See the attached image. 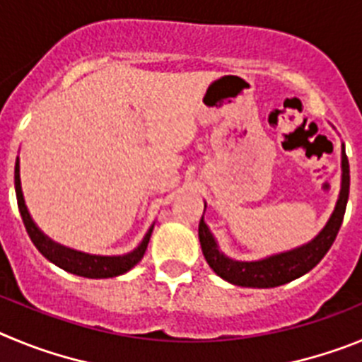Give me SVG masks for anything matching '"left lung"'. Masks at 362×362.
<instances>
[{"instance_id":"left-lung-1","label":"left lung","mask_w":362,"mask_h":362,"mask_svg":"<svg viewBox=\"0 0 362 362\" xmlns=\"http://www.w3.org/2000/svg\"><path fill=\"white\" fill-rule=\"evenodd\" d=\"M341 168H343V177H341V192L335 204L334 214L330 216L325 228L315 235L310 243L303 246H297L293 250L281 252V254L270 255L261 261H233L226 257L219 250L212 232L209 230L204 219L199 221V243L206 263L210 264L217 276L238 286H248V288H274L284 283L305 276L306 272L312 270L315 264L330 250L337 238L339 228L343 225V217L346 212L348 194H350V165H348L346 152H341ZM206 209V204H204Z\"/></svg>"}]
</instances>
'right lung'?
I'll return each instance as SVG.
<instances>
[{
	"label": "right lung",
	"mask_w": 362,
	"mask_h": 362,
	"mask_svg": "<svg viewBox=\"0 0 362 362\" xmlns=\"http://www.w3.org/2000/svg\"><path fill=\"white\" fill-rule=\"evenodd\" d=\"M14 187H16V197H18V209L23 219V225L27 228L28 238L34 243L37 250L49 259L50 263L56 267L63 268V270L76 274V276L88 277V279H107V277H116L129 272L130 268L136 267L143 259L148 246L150 235H152L153 225L150 226L143 241L139 243L137 248L124 255H92L85 254V252L72 250L66 246L54 243L52 239L47 238L43 232L36 226V223L32 221L30 214L27 210V204L23 199V192H21V179H19V159H16V168H14Z\"/></svg>",
	"instance_id": "1"
}]
</instances>
